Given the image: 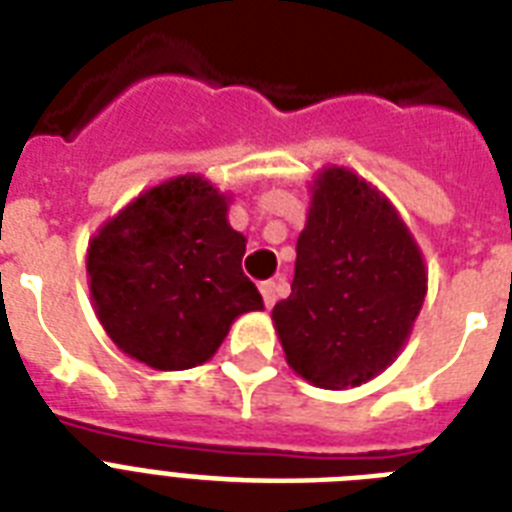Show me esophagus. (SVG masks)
Segmentation results:
<instances>
[{"instance_id": "1", "label": "esophagus", "mask_w": 512, "mask_h": 512, "mask_svg": "<svg viewBox=\"0 0 512 512\" xmlns=\"http://www.w3.org/2000/svg\"><path fill=\"white\" fill-rule=\"evenodd\" d=\"M260 295H263L265 308H273L276 300H279V284H276V281H263V284H260Z\"/></svg>"}]
</instances>
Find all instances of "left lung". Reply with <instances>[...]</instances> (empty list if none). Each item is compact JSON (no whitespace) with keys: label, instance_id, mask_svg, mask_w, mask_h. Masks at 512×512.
<instances>
[{"label":"left lung","instance_id":"left-lung-1","mask_svg":"<svg viewBox=\"0 0 512 512\" xmlns=\"http://www.w3.org/2000/svg\"><path fill=\"white\" fill-rule=\"evenodd\" d=\"M311 193L292 295L271 316L300 377L327 390L356 388L404 348L428 273L396 207L364 177L327 167Z\"/></svg>","mask_w":512,"mask_h":512}]
</instances>
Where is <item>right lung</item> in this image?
<instances>
[{
    "instance_id": "obj_1",
    "label": "right lung",
    "mask_w": 512,
    "mask_h": 512,
    "mask_svg": "<svg viewBox=\"0 0 512 512\" xmlns=\"http://www.w3.org/2000/svg\"><path fill=\"white\" fill-rule=\"evenodd\" d=\"M247 239L228 225V196L201 175L154 185L90 241L87 276L116 348L177 372L204 364L263 297L241 271Z\"/></svg>"
}]
</instances>
